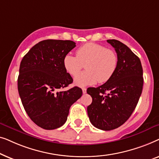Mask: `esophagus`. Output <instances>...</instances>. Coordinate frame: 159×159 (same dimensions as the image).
<instances>
[{
  "label": "esophagus",
  "mask_w": 159,
  "mask_h": 159,
  "mask_svg": "<svg viewBox=\"0 0 159 159\" xmlns=\"http://www.w3.org/2000/svg\"><path fill=\"white\" fill-rule=\"evenodd\" d=\"M82 93H83V94H85V93H87V89L85 88H82Z\"/></svg>",
  "instance_id": "esophagus-1"
}]
</instances>
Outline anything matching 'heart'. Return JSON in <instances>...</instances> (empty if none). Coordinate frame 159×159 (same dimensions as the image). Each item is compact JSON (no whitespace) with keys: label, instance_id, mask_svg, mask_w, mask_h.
Wrapping results in <instances>:
<instances>
[{"label":"heart","instance_id":"obj_1","mask_svg":"<svg viewBox=\"0 0 159 159\" xmlns=\"http://www.w3.org/2000/svg\"><path fill=\"white\" fill-rule=\"evenodd\" d=\"M76 55L66 54L64 66L67 73L75 77L84 65L86 71L75 78L79 87L92 85L97 81L103 83L110 80L117 68L118 56L112 49L95 43H86L77 50Z\"/></svg>","mask_w":159,"mask_h":159}]
</instances>
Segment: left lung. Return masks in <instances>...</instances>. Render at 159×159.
Instances as JSON below:
<instances>
[{
    "instance_id": "obj_1",
    "label": "left lung",
    "mask_w": 159,
    "mask_h": 159,
    "mask_svg": "<svg viewBox=\"0 0 159 159\" xmlns=\"http://www.w3.org/2000/svg\"><path fill=\"white\" fill-rule=\"evenodd\" d=\"M107 42L114 48L118 56L116 71L106 83L87 90L93 98L92 103L88 106L90 122L106 131L118 128L129 118L138 103L143 85L140 58L120 41Z\"/></svg>"
}]
</instances>
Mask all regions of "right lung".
Wrapping results in <instances>:
<instances>
[{
	"mask_svg": "<svg viewBox=\"0 0 159 159\" xmlns=\"http://www.w3.org/2000/svg\"><path fill=\"white\" fill-rule=\"evenodd\" d=\"M75 46L71 40H45L34 45L21 61L19 96L28 116L43 129H54L64 125L71 106L82 95L78 87L57 91L72 83L63 61Z\"/></svg>",
	"mask_w": 159,
	"mask_h": 159,
	"instance_id": "obj_1",
	"label": "right lung"
}]
</instances>
